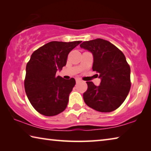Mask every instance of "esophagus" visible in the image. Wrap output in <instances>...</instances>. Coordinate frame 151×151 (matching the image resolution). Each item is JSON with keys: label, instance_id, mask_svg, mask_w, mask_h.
<instances>
[{"label": "esophagus", "instance_id": "34e87169", "mask_svg": "<svg viewBox=\"0 0 151 151\" xmlns=\"http://www.w3.org/2000/svg\"><path fill=\"white\" fill-rule=\"evenodd\" d=\"M75 80H76V83H78V82H80L81 80V78H75Z\"/></svg>", "mask_w": 151, "mask_h": 151}]
</instances>
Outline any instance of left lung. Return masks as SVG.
Segmentation results:
<instances>
[{"label": "left lung", "instance_id": "8db88e82", "mask_svg": "<svg viewBox=\"0 0 151 151\" xmlns=\"http://www.w3.org/2000/svg\"><path fill=\"white\" fill-rule=\"evenodd\" d=\"M80 47L93 53V70L101 78L99 86L93 82H86L85 103L99 112L114 111L126 99L131 86V68L125 56L113 44L102 39L85 41Z\"/></svg>", "mask_w": 151, "mask_h": 151}]
</instances>
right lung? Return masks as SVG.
<instances>
[{
  "instance_id": "1",
  "label": "right lung",
  "mask_w": 151,
  "mask_h": 151,
  "mask_svg": "<svg viewBox=\"0 0 151 151\" xmlns=\"http://www.w3.org/2000/svg\"><path fill=\"white\" fill-rule=\"evenodd\" d=\"M82 41H51L34 51L27 64L24 88L34 109L45 116H55L66 108L75 86L74 78L56 76L66 64L68 55Z\"/></svg>"
}]
</instances>
